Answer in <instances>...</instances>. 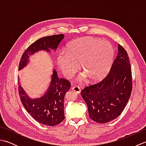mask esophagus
<instances>
[{
	"label": "esophagus",
	"mask_w": 146,
	"mask_h": 146,
	"mask_svg": "<svg viewBox=\"0 0 146 146\" xmlns=\"http://www.w3.org/2000/svg\"><path fill=\"white\" fill-rule=\"evenodd\" d=\"M72 90L74 92L77 93V94H80V92H81V89H80V88L78 86H74L72 88Z\"/></svg>",
	"instance_id": "1"
}]
</instances>
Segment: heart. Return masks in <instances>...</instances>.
I'll use <instances>...</instances> for the list:
<instances>
[{"label":"heart","instance_id":"b5f03b06","mask_svg":"<svg viewBox=\"0 0 146 146\" xmlns=\"http://www.w3.org/2000/svg\"><path fill=\"white\" fill-rule=\"evenodd\" d=\"M115 49L109 41L85 37L69 42L65 52L57 56L58 66L67 78L73 76L80 64L83 74L78 80L88 78L92 82L104 78L109 72L114 60Z\"/></svg>","mask_w":146,"mask_h":146}]
</instances>
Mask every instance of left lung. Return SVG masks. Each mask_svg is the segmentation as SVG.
<instances>
[{
  "label": "left lung",
  "instance_id": "8db88e82",
  "mask_svg": "<svg viewBox=\"0 0 146 146\" xmlns=\"http://www.w3.org/2000/svg\"><path fill=\"white\" fill-rule=\"evenodd\" d=\"M118 54L105 78L86 86L81 92L89 117L104 123L115 119L124 109L132 89L131 66L127 52L118 45Z\"/></svg>",
  "mask_w": 146,
  "mask_h": 146
}]
</instances>
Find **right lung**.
<instances>
[{
  "label": "right lung",
  "mask_w": 146,
  "mask_h": 146,
  "mask_svg": "<svg viewBox=\"0 0 146 146\" xmlns=\"http://www.w3.org/2000/svg\"><path fill=\"white\" fill-rule=\"evenodd\" d=\"M64 37L62 34L46 36L33 42L22 56L19 70L26 66L29 56L35 52L41 50L48 52H50V49L56 50ZM70 86V82L66 79L58 78L57 72L53 70L50 85L46 94L41 97L31 98L20 84L18 90L22 104L32 117L44 125L54 126L64 119V99Z\"/></svg>",
  "instance_id": "right-lung-1"
}]
</instances>
